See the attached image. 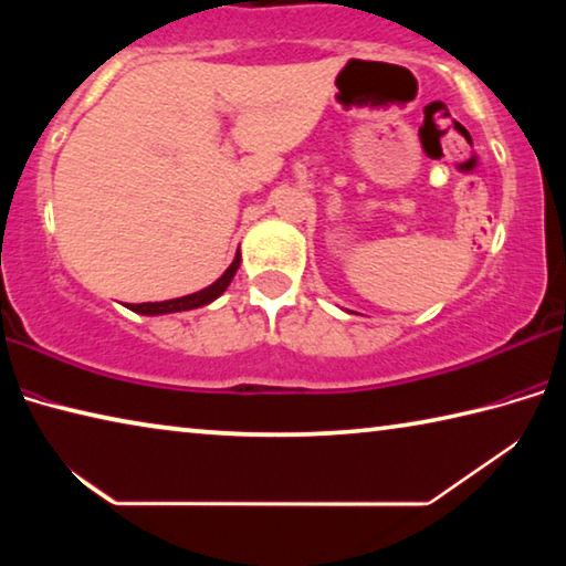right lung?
<instances>
[{
  "label": "right lung",
  "instance_id": "obj_1",
  "mask_svg": "<svg viewBox=\"0 0 566 566\" xmlns=\"http://www.w3.org/2000/svg\"><path fill=\"white\" fill-rule=\"evenodd\" d=\"M239 262H242V254H234L232 264L227 266V272L219 276L217 282H212L205 290H199L195 294H187V296H177V300H165V302H142V304H127V310L137 312V314H145V317H159V314H175V312H189V310H199V306H207L212 304L217 296H222L227 292V286L232 284L234 274L239 270Z\"/></svg>",
  "mask_w": 566,
  "mask_h": 566
}]
</instances>
